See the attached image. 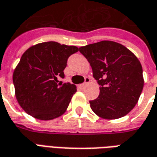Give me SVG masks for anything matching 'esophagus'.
<instances>
[{"instance_id": "esophagus-1", "label": "esophagus", "mask_w": 157, "mask_h": 157, "mask_svg": "<svg viewBox=\"0 0 157 157\" xmlns=\"http://www.w3.org/2000/svg\"><path fill=\"white\" fill-rule=\"evenodd\" d=\"M89 82H90V78H88V77H86V80H85V82L84 83H82V86H84L87 85Z\"/></svg>"}]
</instances>
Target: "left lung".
<instances>
[{
  "mask_svg": "<svg viewBox=\"0 0 157 157\" xmlns=\"http://www.w3.org/2000/svg\"><path fill=\"white\" fill-rule=\"evenodd\" d=\"M92 66L100 86L99 96L90 101L97 115L105 119L122 118L138 102L144 86L140 62L124 45L101 41L79 48Z\"/></svg>",
  "mask_w": 157,
  "mask_h": 157,
  "instance_id": "left-lung-1",
  "label": "left lung"
}]
</instances>
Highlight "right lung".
I'll use <instances>...</instances> for the list:
<instances>
[{"instance_id":"1","label":"right lung","mask_w":157,"mask_h":157,"mask_svg":"<svg viewBox=\"0 0 157 157\" xmlns=\"http://www.w3.org/2000/svg\"><path fill=\"white\" fill-rule=\"evenodd\" d=\"M78 50L76 46L50 41L24 52L12 79L17 100L29 115L51 120L66 111L76 86L59 82L58 77H65L67 59Z\"/></svg>"}]
</instances>
